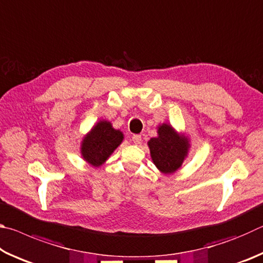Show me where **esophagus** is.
Segmentation results:
<instances>
[{
	"mask_svg": "<svg viewBox=\"0 0 263 263\" xmlns=\"http://www.w3.org/2000/svg\"><path fill=\"white\" fill-rule=\"evenodd\" d=\"M132 141L135 142V144H140V142H141V136L133 135L132 136Z\"/></svg>",
	"mask_w": 263,
	"mask_h": 263,
	"instance_id": "obj_1",
	"label": "esophagus"
}]
</instances>
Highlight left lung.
Masks as SVG:
<instances>
[{"label":"left lung","mask_w":263,"mask_h":263,"mask_svg":"<svg viewBox=\"0 0 263 263\" xmlns=\"http://www.w3.org/2000/svg\"><path fill=\"white\" fill-rule=\"evenodd\" d=\"M148 147L159 171L163 174H173L183 163L190 144L188 138L180 136L172 125L161 124L158 127V137L149 139Z\"/></svg>","instance_id":"1"}]
</instances>
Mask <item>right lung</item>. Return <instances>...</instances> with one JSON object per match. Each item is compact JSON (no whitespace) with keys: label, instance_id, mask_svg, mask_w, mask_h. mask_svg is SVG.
Here are the masks:
<instances>
[{"label":"right lung","instance_id":"obj_1","mask_svg":"<svg viewBox=\"0 0 263 263\" xmlns=\"http://www.w3.org/2000/svg\"><path fill=\"white\" fill-rule=\"evenodd\" d=\"M123 139L122 131L115 130L110 122L100 121L83 138L81 144L82 158L91 166L100 167L122 144Z\"/></svg>","mask_w":263,"mask_h":263}]
</instances>
